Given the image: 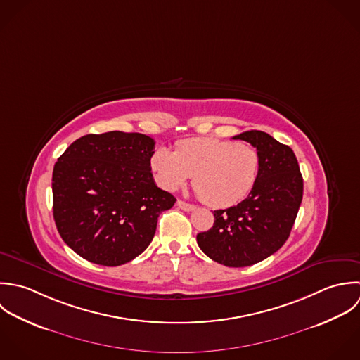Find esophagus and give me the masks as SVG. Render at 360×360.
<instances>
[{
	"mask_svg": "<svg viewBox=\"0 0 360 360\" xmlns=\"http://www.w3.org/2000/svg\"><path fill=\"white\" fill-rule=\"evenodd\" d=\"M177 207H179L180 210H183V211H187V212H190V211H194V210H195V205L188 204V202H184V201H181V200H179V201H177Z\"/></svg>",
	"mask_w": 360,
	"mask_h": 360,
	"instance_id": "esophagus-1",
	"label": "esophagus"
}]
</instances>
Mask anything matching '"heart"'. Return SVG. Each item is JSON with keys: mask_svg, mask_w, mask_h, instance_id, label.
Listing matches in <instances>:
<instances>
[{"mask_svg": "<svg viewBox=\"0 0 360 360\" xmlns=\"http://www.w3.org/2000/svg\"><path fill=\"white\" fill-rule=\"evenodd\" d=\"M150 169L166 191L180 188L193 176V186L202 201L226 208L251 193L259 176L261 158L257 149L236 141L188 138L177 142L176 152L156 148Z\"/></svg>", "mask_w": 360, "mask_h": 360, "instance_id": "b5f03b06", "label": "heart"}]
</instances>
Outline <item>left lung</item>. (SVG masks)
<instances>
[{"label":"left lung","instance_id":"obj_1","mask_svg":"<svg viewBox=\"0 0 360 360\" xmlns=\"http://www.w3.org/2000/svg\"><path fill=\"white\" fill-rule=\"evenodd\" d=\"M233 139L251 143L259 153L258 180L238 205L214 211V226L198 233L197 243L211 259L240 268L285 244L303 198V177L293 150L269 134L251 129Z\"/></svg>","mask_w":360,"mask_h":360}]
</instances>
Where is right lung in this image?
Masks as SVG:
<instances>
[{
	"label": "right lung",
	"instance_id": "right-lung-1",
	"mask_svg": "<svg viewBox=\"0 0 360 360\" xmlns=\"http://www.w3.org/2000/svg\"><path fill=\"white\" fill-rule=\"evenodd\" d=\"M155 141L139 132L88 134L53 170V217L63 240L82 258L117 266L153 239L158 218L176 198L150 173Z\"/></svg>",
	"mask_w": 360,
	"mask_h": 360
}]
</instances>
